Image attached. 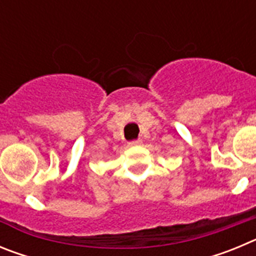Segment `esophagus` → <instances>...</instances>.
<instances>
[{
  "label": "esophagus",
  "instance_id": "1",
  "mask_svg": "<svg viewBox=\"0 0 256 256\" xmlns=\"http://www.w3.org/2000/svg\"><path fill=\"white\" fill-rule=\"evenodd\" d=\"M142 144V140H132V141H130L128 142V144H130V146H138V144Z\"/></svg>",
  "mask_w": 256,
  "mask_h": 256
}]
</instances>
